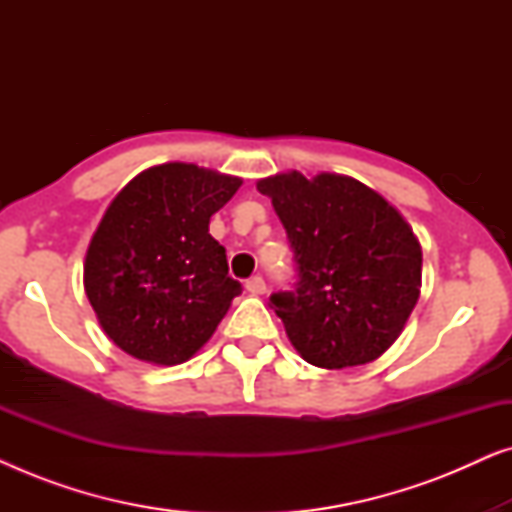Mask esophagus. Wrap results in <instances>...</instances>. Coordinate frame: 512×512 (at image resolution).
<instances>
[{
	"label": "esophagus",
	"mask_w": 512,
	"mask_h": 512,
	"mask_svg": "<svg viewBox=\"0 0 512 512\" xmlns=\"http://www.w3.org/2000/svg\"><path fill=\"white\" fill-rule=\"evenodd\" d=\"M247 291L251 296H263L265 291H268V286H265V279L261 275L247 279Z\"/></svg>",
	"instance_id": "1"
}]
</instances>
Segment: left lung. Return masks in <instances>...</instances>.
Listing matches in <instances>:
<instances>
[{
	"label": "left lung",
	"mask_w": 512,
	"mask_h": 512,
	"mask_svg": "<svg viewBox=\"0 0 512 512\" xmlns=\"http://www.w3.org/2000/svg\"><path fill=\"white\" fill-rule=\"evenodd\" d=\"M256 188L272 200L298 265L296 293L270 298L296 352L326 370L380 359L422 289V244L410 223L347 174L291 170Z\"/></svg>",
	"instance_id": "8db88e82"
}]
</instances>
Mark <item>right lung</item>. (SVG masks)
Returning a JSON list of instances; mask_svg holds the SVG:
<instances>
[{
	"instance_id": "1",
	"label": "right lung",
	"mask_w": 512,
	"mask_h": 512,
	"mask_svg": "<svg viewBox=\"0 0 512 512\" xmlns=\"http://www.w3.org/2000/svg\"><path fill=\"white\" fill-rule=\"evenodd\" d=\"M240 177L193 163L139 172L109 202L90 237L83 289L107 338L153 366L198 354L242 284L228 277L226 249L209 235L212 214Z\"/></svg>"
}]
</instances>
